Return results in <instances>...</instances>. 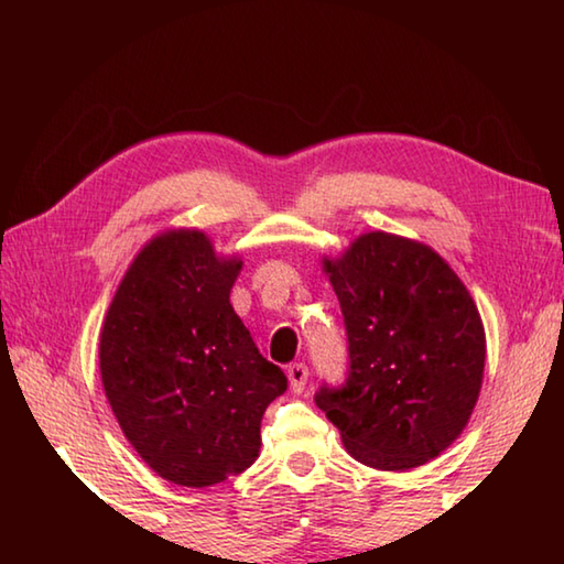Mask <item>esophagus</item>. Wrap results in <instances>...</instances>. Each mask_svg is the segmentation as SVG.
<instances>
[{
    "mask_svg": "<svg viewBox=\"0 0 564 564\" xmlns=\"http://www.w3.org/2000/svg\"><path fill=\"white\" fill-rule=\"evenodd\" d=\"M289 383L293 393H303L305 383H308V366L305 362H293V366H289Z\"/></svg>",
    "mask_w": 564,
    "mask_h": 564,
    "instance_id": "esophagus-1",
    "label": "esophagus"
}]
</instances>
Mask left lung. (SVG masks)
Instances as JSON below:
<instances>
[{"instance_id":"obj_1","label":"left lung","mask_w":564,"mask_h":564,"mask_svg":"<svg viewBox=\"0 0 564 564\" xmlns=\"http://www.w3.org/2000/svg\"><path fill=\"white\" fill-rule=\"evenodd\" d=\"M323 273L340 301L350 370L316 405L358 463L413 470L465 431L482 388L485 328L470 291L441 253L370 231Z\"/></svg>"}]
</instances>
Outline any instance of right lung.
I'll list each match as a JSON object with an SVG mask.
<instances>
[{
	"label": "right lung",
	"mask_w": 564,
	"mask_h": 564,
	"mask_svg": "<svg viewBox=\"0 0 564 564\" xmlns=\"http://www.w3.org/2000/svg\"><path fill=\"white\" fill-rule=\"evenodd\" d=\"M241 269L198 228H169L133 256L101 323V386L119 427L184 488L251 467L265 408L289 386L236 316Z\"/></svg>",
	"instance_id": "right-lung-1"
}]
</instances>
